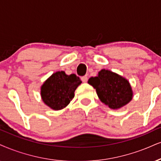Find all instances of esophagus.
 <instances>
[{
	"label": "esophagus",
	"mask_w": 161,
	"mask_h": 161,
	"mask_svg": "<svg viewBox=\"0 0 161 161\" xmlns=\"http://www.w3.org/2000/svg\"><path fill=\"white\" fill-rule=\"evenodd\" d=\"M87 80H88V77H87V76H84L81 77V80H82L84 83H86Z\"/></svg>",
	"instance_id": "1"
}]
</instances>
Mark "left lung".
I'll use <instances>...</instances> for the list:
<instances>
[{"mask_svg":"<svg viewBox=\"0 0 161 161\" xmlns=\"http://www.w3.org/2000/svg\"><path fill=\"white\" fill-rule=\"evenodd\" d=\"M88 84L96 89L98 98L113 110L128 104L132 100L134 92L129 81L108 69H102L96 77H91Z\"/></svg>","mask_w":161,"mask_h":161,"instance_id":"1","label":"left lung"}]
</instances>
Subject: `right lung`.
I'll use <instances>...</instances> for the list:
<instances>
[{
    "label": "right lung",
    "mask_w": 161,
    "mask_h": 161,
    "mask_svg": "<svg viewBox=\"0 0 161 161\" xmlns=\"http://www.w3.org/2000/svg\"><path fill=\"white\" fill-rule=\"evenodd\" d=\"M82 81L75 74L68 75L64 71L53 73L41 86L42 100L53 110L66 108L75 97V91Z\"/></svg>",
    "instance_id": "add662e5"
}]
</instances>
